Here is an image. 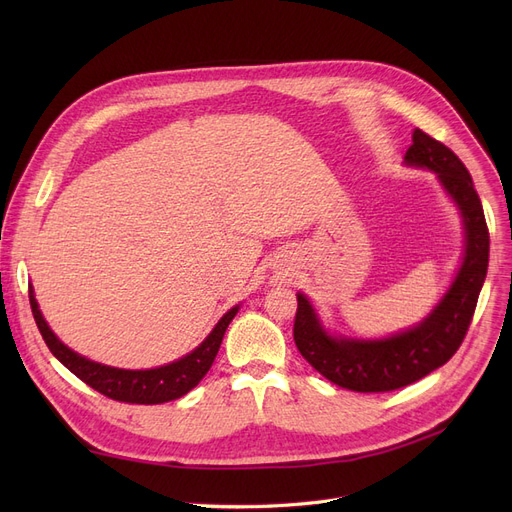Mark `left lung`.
Segmentation results:
<instances>
[{
    "mask_svg": "<svg viewBox=\"0 0 512 512\" xmlns=\"http://www.w3.org/2000/svg\"><path fill=\"white\" fill-rule=\"evenodd\" d=\"M409 166L434 170L465 218L467 249L459 274L442 303L425 321L405 334L386 340L332 338L303 294H297L294 342L307 363L332 384L353 392H392L405 388L442 367L459 351L488 274L490 232L486 215L463 161L444 143L421 128L413 132Z\"/></svg>",
    "mask_w": 512,
    "mask_h": 512,
    "instance_id": "8db88e82",
    "label": "left lung"
}]
</instances>
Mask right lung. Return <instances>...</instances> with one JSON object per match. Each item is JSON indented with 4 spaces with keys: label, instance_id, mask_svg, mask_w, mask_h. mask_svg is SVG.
I'll use <instances>...</instances> for the list:
<instances>
[{
    "label": "right lung",
    "instance_id": "right-lung-1",
    "mask_svg": "<svg viewBox=\"0 0 512 512\" xmlns=\"http://www.w3.org/2000/svg\"><path fill=\"white\" fill-rule=\"evenodd\" d=\"M29 301H31L33 317L37 321V328L47 348L53 353V357H56L62 365H66L78 380H83L87 386H91L99 394L112 400L130 402V405H161V402L176 400L186 392H191L203 380V375L209 371L215 355L220 351L224 332L238 311V307L230 309L218 321V326L213 328V332L203 340V344L197 346L195 351L191 355H186L184 359L164 367H157V369L128 371V369H116V367H107V365L89 361L70 351V348L64 346L47 328L45 319L39 311V305L35 301L33 290H29Z\"/></svg>",
    "mask_w": 512,
    "mask_h": 512
}]
</instances>
